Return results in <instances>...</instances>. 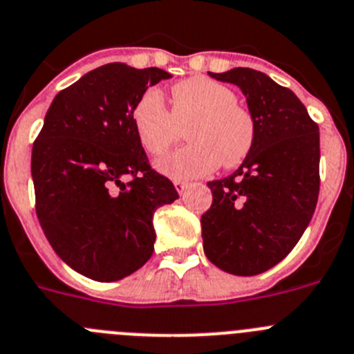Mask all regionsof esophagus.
I'll use <instances>...</instances> for the list:
<instances>
[{
    "label": "esophagus",
    "mask_w": 354,
    "mask_h": 354,
    "mask_svg": "<svg viewBox=\"0 0 354 354\" xmlns=\"http://www.w3.org/2000/svg\"><path fill=\"white\" fill-rule=\"evenodd\" d=\"M174 187H176V190L180 192V196H183L185 192H187V189L190 187L189 181H183V180H174Z\"/></svg>",
    "instance_id": "obj_1"
}]
</instances>
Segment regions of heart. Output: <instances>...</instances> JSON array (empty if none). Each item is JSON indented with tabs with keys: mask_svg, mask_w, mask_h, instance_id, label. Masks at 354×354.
<instances>
[{
	"mask_svg": "<svg viewBox=\"0 0 354 354\" xmlns=\"http://www.w3.org/2000/svg\"><path fill=\"white\" fill-rule=\"evenodd\" d=\"M173 113L158 90L139 97L132 111V122L142 148L160 157L181 138L187 129L189 146L158 162V169L171 178H197L218 165L236 167L245 160L254 139L252 114L236 104V93L229 86L208 77H190L176 82L171 90Z\"/></svg>",
	"mask_w": 354,
	"mask_h": 354,
	"instance_id": "heart-1",
	"label": "heart"
}]
</instances>
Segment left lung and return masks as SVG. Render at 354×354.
I'll list each match as a JSON object with an SVG mask.
<instances>
[{
    "mask_svg": "<svg viewBox=\"0 0 354 354\" xmlns=\"http://www.w3.org/2000/svg\"><path fill=\"white\" fill-rule=\"evenodd\" d=\"M213 79L247 97L256 139L231 176L209 181L213 203L201 216L203 247L232 275H259L291 252L319 196V127L291 90L263 72L232 68Z\"/></svg>",
    "mask_w": 354,
    "mask_h": 354,
    "instance_id": "left-lung-1",
    "label": "left lung"
}]
</instances>
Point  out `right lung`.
Listing matches in <instances>:
<instances>
[{
	"instance_id": "right-lung-1",
	"label": "right lung",
	"mask_w": 354,
	"mask_h": 354,
	"mask_svg": "<svg viewBox=\"0 0 354 354\" xmlns=\"http://www.w3.org/2000/svg\"><path fill=\"white\" fill-rule=\"evenodd\" d=\"M169 77L155 66H98L54 97L35 139L38 222L54 252L88 279L113 282L146 264L155 209L180 197L151 169L132 122L148 86Z\"/></svg>"
}]
</instances>
